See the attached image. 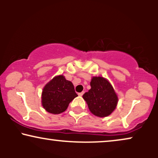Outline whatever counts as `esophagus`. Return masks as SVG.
I'll list each match as a JSON object with an SVG mask.
<instances>
[{
  "instance_id": "1",
  "label": "esophagus",
  "mask_w": 158,
  "mask_h": 158,
  "mask_svg": "<svg viewBox=\"0 0 158 158\" xmlns=\"http://www.w3.org/2000/svg\"><path fill=\"white\" fill-rule=\"evenodd\" d=\"M84 93H85V92L82 91V92H81V93H79L78 94H79V96H80V97H81V96H82L83 94H84Z\"/></svg>"
}]
</instances>
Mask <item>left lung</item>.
<instances>
[{
	"instance_id": "obj_1",
	"label": "left lung",
	"mask_w": 158,
	"mask_h": 158,
	"mask_svg": "<svg viewBox=\"0 0 158 158\" xmlns=\"http://www.w3.org/2000/svg\"><path fill=\"white\" fill-rule=\"evenodd\" d=\"M90 87L91 88L82 96L90 112L99 117L110 115L118 102L112 85L105 78L94 77L90 81Z\"/></svg>"
}]
</instances>
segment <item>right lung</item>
<instances>
[{
    "mask_svg": "<svg viewBox=\"0 0 158 158\" xmlns=\"http://www.w3.org/2000/svg\"><path fill=\"white\" fill-rule=\"evenodd\" d=\"M78 97L71 81L64 76L54 77L44 86L41 95V102L49 113L59 114L68 108L69 103Z\"/></svg>",
    "mask_w": 158,
    "mask_h": 158,
    "instance_id": "obj_1",
    "label": "right lung"
}]
</instances>
